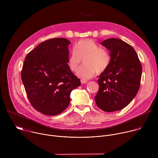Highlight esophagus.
I'll list each match as a JSON object with an SVG mask.
<instances>
[{
	"mask_svg": "<svg viewBox=\"0 0 158 158\" xmlns=\"http://www.w3.org/2000/svg\"><path fill=\"white\" fill-rule=\"evenodd\" d=\"M81 82L82 84H85V83H87V80H85V79H81Z\"/></svg>",
	"mask_w": 158,
	"mask_h": 158,
	"instance_id": "1",
	"label": "esophagus"
}]
</instances>
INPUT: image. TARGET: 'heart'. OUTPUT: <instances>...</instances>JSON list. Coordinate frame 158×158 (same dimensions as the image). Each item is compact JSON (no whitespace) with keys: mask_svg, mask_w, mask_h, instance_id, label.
Listing matches in <instances>:
<instances>
[{"mask_svg":"<svg viewBox=\"0 0 158 158\" xmlns=\"http://www.w3.org/2000/svg\"><path fill=\"white\" fill-rule=\"evenodd\" d=\"M84 59L85 65L77 73V76L83 79L93 77L97 73L105 71L110 65V56L108 51L91 39L79 41L71 52L67 64L73 72H76Z\"/></svg>","mask_w":158,"mask_h":158,"instance_id":"1","label":"heart"}]
</instances>
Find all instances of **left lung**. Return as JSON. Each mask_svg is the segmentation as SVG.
Here are the masks:
<instances>
[{
	"label": "left lung",
	"instance_id": "obj_1",
	"mask_svg": "<svg viewBox=\"0 0 158 158\" xmlns=\"http://www.w3.org/2000/svg\"><path fill=\"white\" fill-rule=\"evenodd\" d=\"M110 51V63L99 75L97 106L105 112L123 109L136 96L140 86L142 66L134 48L119 39L101 43Z\"/></svg>",
	"mask_w": 158,
	"mask_h": 158
}]
</instances>
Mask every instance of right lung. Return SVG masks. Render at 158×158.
Segmentation results:
<instances>
[{
    "label": "right lung",
    "mask_w": 158,
    "mask_h": 158,
    "mask_svg": "<svg viewBox=\"0 0 158 158\" xmlns=\"http://www.w3.org/2000/svg\"><path fill=\"white\" fill-rule=\"evenodd\" d=\"M65 38L42 42L27 54L21 73L28 99L41 113L58 115L68 107L73 89L81 85L67 64L68 46Z\"/></svg>",
    "instance_id": "obj_1"
}]
</instances>
